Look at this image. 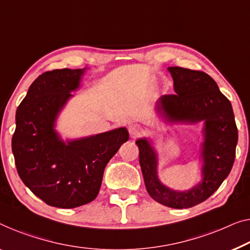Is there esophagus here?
Listing matches in <instances>:
<instances>
[{"label":"esophagus","instance_id":"esophagus-1","mask_svg":"<svg viewBox=\"0 0 250 250\" xmlns=\"http://www.w3.org/2000/svg\"><path fill=\"white\" fill-rule=\"evenodd\" d=\"M141 131H143V129H141V126L137 124L129 125V132L132 137H137L138 135H140Z\"/></svg>","mask_w":250,"mask_h":250}]
</instances>
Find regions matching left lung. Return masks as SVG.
<instances>
[{"mask_svg": "<svg viewBox=\"0 0 250 250\" xmlns=\"http://www.w3.org/2000/svg\"><path fill=\"white\" fill-rule=\"evenodd\" d=\"M168 70L174 80L175 94L161 96L159 111L172 121H206L202 183L188 192L166 188L157 177V158L150 145L146 139L136 144L148 194L163 206L188 208L208 199L229 175L236 157L238 129L231 103L210 75L183 67H169Z\"/></svg>", "mask_w": 250, "mask_h": 250, "instance_id": "obj_1", "label": "left lung"}]
</instances>
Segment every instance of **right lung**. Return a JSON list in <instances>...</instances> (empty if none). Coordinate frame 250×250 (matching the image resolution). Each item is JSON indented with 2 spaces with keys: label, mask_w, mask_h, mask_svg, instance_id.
I'll return each mask as SVG.
<instances>
[{
  "label": "right lung",
  "mask_w": 250,
  "mask_h": 250,
  "mask_svg": "<svg viewBox=\"0 0 250 250\" xmlns=\"http://www.w3.org/2000/svg\"><path fill=\"white\" fill-rule=\"evenodd\" d=\"M84 69H54L30 85L18 106L12 151L18 174L48 206L72 208L99 194L106 164L129 139L125 128L66 145L54 130L57 113L80 85Z\"/></svg>",
  "instance_id": "add662e5"
}]
</instances>
